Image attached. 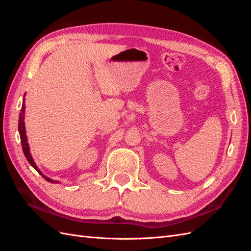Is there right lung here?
I'll list each match as a JSON object with an SVG mask.
<instances>
[{"label":"right lung","mask_w":251,"mask_h":251,"mask_svg":"<svg viewBox=\"0 0 251 251\" xmlns=\"http://www.w3.org/2000/svg\"><path fill=\"white\" fill-rule=\"evenodd\" d=\"M25 104L23 102L22 105V109H21V113H20V116H19V132H20V137H21V142H22V148H23V151H24V155L26 157V159L28 160V162L30 163V165L33 166V169H35L37 172H39L40 175H42V177L46 179V181L51 182V183H58L57 181L54 180H51L50 178L45 176L44 174H42V172L37 169V166L35 165L33 159L30 155V151H29V146H28V142H27V137H26V131H25V123H24V117H25Z\"/></svg>","instance_id":"obj_1"}]
</instances>
